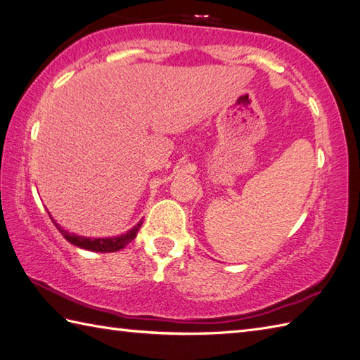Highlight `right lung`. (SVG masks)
Wrapping results in <instances>:
<instances>
[{
	"label": "right lung",
	"instance_id": "right-lung-1",
	"mask_svg": "<svg viewBox=\"0 0 360 360\" xmlns=\"http://www.w3.org/2000/svg\"><path fill=\"white\" fill-rule=\"evenodd\" d=\"M54 222V221H53ZM56 224V222H54ZM143 222H139L138 225H135L134 229H130L127 233L121 234V236H116V238H84V236H77V234H71L68 231L62 230L60 226L56 224V226L63 234V238L67 239L68 242H71L72 245L80 247V248H85V250H91V252H101V253H110V252H118L121 248L126 247L129 242L134 240L136 238V233L139 230V226H141Z\"/></svg>",
	"mask_w": 360,
	"mask_h": 360
}]
</instances>
